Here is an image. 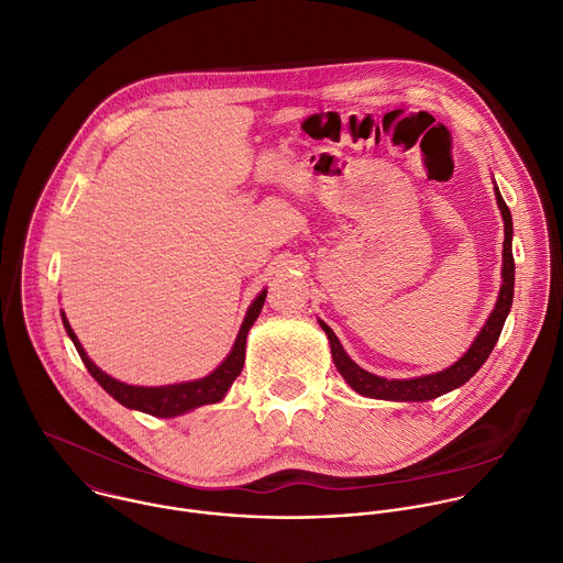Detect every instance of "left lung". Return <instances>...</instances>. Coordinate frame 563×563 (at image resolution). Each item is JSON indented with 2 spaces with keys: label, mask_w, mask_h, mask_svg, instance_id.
<instances>
[{
  "label": "left lung",
  "mask_w": 563,
  "mask_h": 563,
  "mask_svg": "<svg viewBox=\"0 0 563 563\" xmlns=\"http://www.w3.org/2000/svg\"><path fill=\"white\" fill-rule=\"evenodd\" d=\"M495 198H497V205H499V211H501V218H504V253H501L504 266H501L499 297H497L495 310L490 312L488 321L479 330V334L473 341V345L468 347V352L457 363H453L449 369H442V372L429 374V376H420V378H409V380L380 378V376L369 374L363 367H358L345 354L336 334L323 321H319L321 328L325 330L328 339H330L332 361H334L336 369L347 380V385L354 387L358 394L369 396V398H383V400H431V398H438V396L464 385L484 365V361L488 358L490 350L495 347V343L499 339L506 314L510 312L512 288H515V260H512V249H510L512 220H510V211H508L504 198L499 196L497 187H495Z\"/></svg>",
  "instance_id": "obj_1"
}]
</instances>
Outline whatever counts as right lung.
Here are the masks:
<instances>
[{"instance_id":"1","label":"right lung","mask_w":563,"mask_h":563,"mask_svg":"<svg viewBox=\"0 0 563 563\" xmlns=\"http://www.w3.org/2000/svg\"><path fill=\"white\" fill-rule=\"evenodd\" d=\"M266 299V290L253 301V306L246 312V319L240 328V334L235 339V345L231 350V354L224 358V363L209 374L207 378L200 380H191V383H178V385H165V387H136V385H128L121 383L112 376H108L106 372H101L86 354V350L81 347L77 334L73 332L66 314H62L66 332L70 334L81 361L86 363L88 372L99 380V385L112 396L117 398L121 405L130 407V409H141L145 413L158 416V418H172V416H180L189 409H196L200 405H209V402H218L224 398L227 389L231 387V383L238 378V374L244 367V352H246V334L251 330V325L255 323V319L262 312Z\"/></svg>"}]
</instances>
